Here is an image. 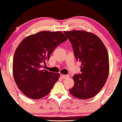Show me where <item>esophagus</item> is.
<instances>
[{"mask_svg": "<svg viewBox=\"0 0 122 122\" xmlns=\"http://www.w3.org/2000/svg\"><path fill=\"white\" fill-rule=\"evenodd\" d=\"M61 76L62 78L63 79H66V78H67L69 77V76L68 75H65V74H61Z\"/></svg>", "mask_w": 122, "mask_h": 122, "instance_id": "34e87169", "label": "esophagus"}]
</instances>
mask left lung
<instances>
[{"instance_id": "1", "label": "left lung", "mask_w": 122, "mask_h": 122, "mask_svg": "<svg viewBox=\"0 0 122 122\" xmlns=\"http://www.w3.org/2000/svg\"><path fill=\"white\" fill-rule=\"evenodd\" d=\"M74 54L81 62V73L73 76L74 87L70 92L76 98L86 100L96 95L104 86L109 74V57L101 40L92 33L84 30L65 31Z\"/></svg>"}]
</instances>
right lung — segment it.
I'll return each mask as SVG.
<instances>
[{
  "label": "right lung",
  "mask_w": 122,
  "mask_h": 122,
  "mask_svg": "<svg viewBox=\"0 0 122 122\" xmlns=\"http://www.w3.org/2000/svg\"><path fill=\"white\" fill-rule=\"evenodd\" d=\"M67 40L61 31H42L27 36L16 49L13 58L15 82L25 95L32 99L46 96L58 81L59 73L43 69V64L60 44Z\"/></svg>",
  "instance_id": "1"
}]
</instances>
